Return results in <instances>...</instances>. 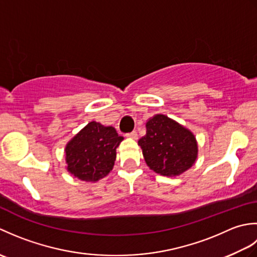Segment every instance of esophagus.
<instances>
[{
    "mask_svg": "<svg viewBox=\"0 0 257 257\" xmlns=\"http://www.w3.org/2000/svg\"><path fill=\"white\" fill-rule=\"evenodd\" d=\"M127 137L130 138V139H134V140H137L138 139V134L136 132H133L130 134H127Z\"/></svg>",
    "mask_w": 257,
    "mask_h": 257,
    "instance_id": "1",
    "label": "esophagus"
}]
</instances>
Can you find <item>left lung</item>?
Segmentation results:
<instances>
[{"label": "left lung", "instance_id": "1", "mask_svg": "<svg viewBox=\"0 0 257 257\" xmlns=\"http://www.w3.org/2000/svg\"><path fill=\"white\" fill-rule=\"evenodd\" d=\"M146 129L138 146L152 171L160 176L177 177L194 165L199 148L191 130L161 113L147 120Z\"/></svg>", "mask_w": 257, "mask_h": 257}]
</instances>
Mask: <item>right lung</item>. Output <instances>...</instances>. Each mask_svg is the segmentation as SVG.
I'll return each instance as SVG.
<instances>
[{
  "label": "right lung",
  "instance_id": "1",
  "mask_svg": "<svg viewBox=\"0 0 257 257\" xmlns=\"http://www.w3.org/2000/svg\"><path fill=\"white\" fill-rule=\"evenodd\" d=\"M122 140L111 125L90 121L65 147L67 171L81 181H99L112 170Z\"/></svg>",
  "mask_w": 257,
  "mask_h": 257
}]
</instances>
